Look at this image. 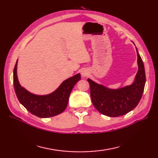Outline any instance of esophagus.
I'll list each match as a JSON object with an SVG mask.
<instances>
[{
  "mask_svg": "<svg viewBox=\"0 0 158 158\" xmlns=\"http://www.w3.org/2000/svg\"><path fill=\"white\" fill-rule=\"evenodd\" d=\"M81 75L83 77H85V76L88 75V72L86 70H82V72H81Z\"/></svg>",
  "mask_w": 158,
  "mask_h": 158,
  "instance_id": "obj_1",
  "label": "esophagus"
}]
</instances>
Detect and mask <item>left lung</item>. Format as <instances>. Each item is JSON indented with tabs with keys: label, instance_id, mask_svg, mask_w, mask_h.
Returning <instances> with one entry per match:
<instances>
[{
	"label": "left lung",
	"instance_id": "1",
	"mask_svg": "<svg viewBox=\"0 0 158 158\" xmlns=\"http://www.w3.org/2000/svg\"><path fill=\"white\" fill-rule=\"evenodd\" d=\"M136 53L139 70L135 81L130 85L109 89L88 79L93 105L102 115L113 117L125 115L135 109L141 99L146 77L144 64L137 49Z\"/></svg>",
	"mask_w": 158,
	"mask_h": 158
}]
</instances>
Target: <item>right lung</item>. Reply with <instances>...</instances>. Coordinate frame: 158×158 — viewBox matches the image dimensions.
Wrapping results in <instances>:
<instances>
[{"label":"right lung","mask_w":158,"mask_h":158,"mask_svg":"<svg viewBox=\"0 0 158 158\" xmlns=\"http://www.w3.org/2000/svg\"><path fill=\"white\" fill-rule=\"evenodd\" d=\"M17 64L13 70V84L19 102L35 116L47 118L62 113L68 105L70 94L73 87L81 79L80 74H77L64 81L58 88L48 95H35L29 92L20 85L17 75Z\"/></svg>","instance_id":"right-lung-1"}]
</instances>
